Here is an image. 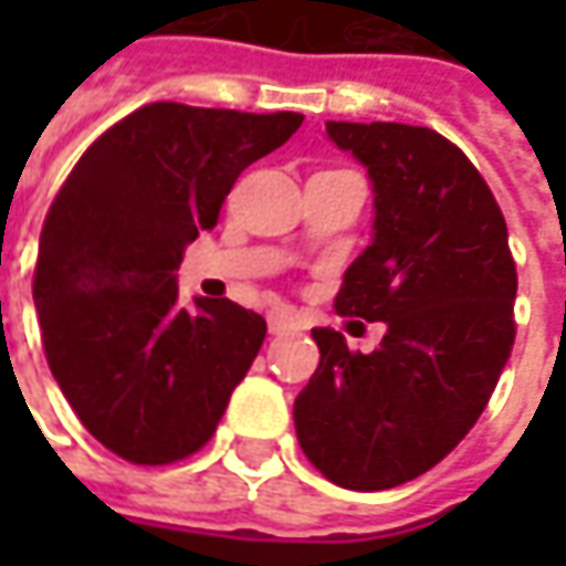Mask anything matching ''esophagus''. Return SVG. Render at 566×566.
I'll use <instances>...</instances> for the list:
<instances>
[{
  "mask_svg": "<svg viewBox=\"0 0 566 566\" xmlns=\"http://www.w3.org/2000/svg\"><path fill=\"white\" fill-rule=\"evenodd\" d=\"M268 327H271V334H283V331H293L295 327V317L290 315V312H271L268 315Z\"/></svg>",
  "mask_w": 566,
  "mask_h": 566,
  "instance_id": "34e87169",
  "label": "esophagus"
}]
</instances>
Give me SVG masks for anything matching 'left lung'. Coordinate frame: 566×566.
Here are the masks:
<instances>
[{"label": "left lung", "instance_id": "left-lung-1", "mask_svg": "<svg viewBox=\"0 0 566 566\" xmlns=\"http://www.w3.org/2000/svg\"><path fill=\"white\" fill-rule=\"evenodd\" d=\"M327 135L375 191L371 245L334 305L387 334L356 353L339 331H312L321 361L295 397V434L339 489H397L489 406L516 334V264L491 188L444 135L402 122H327Z\"/></svg>", "mask_w": 566, "mask_h": 566}]
</instances>
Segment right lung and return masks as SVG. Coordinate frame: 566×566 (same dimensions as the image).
<instances>
[{
  "label": "right lung",
  "instance_id": "right-lung-1",
  "mask_svg": "<svg viewBox=\"0 0 566 566\" xmlns=\"http://www.w3.org/2000/svg\"><path fill=\"white\" fill-rule=\"evenodd\" d=\"M298 113L147 103L84 150L40 232L33 305L81 424L138 467L210 441L268 324L229 298L179 305L176 271L217 227L239 172L286 144Z\"/></svg>",
  "mask_w": 566,
  "mask_h": 566
}]
</instances>
